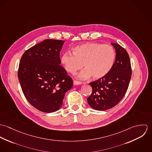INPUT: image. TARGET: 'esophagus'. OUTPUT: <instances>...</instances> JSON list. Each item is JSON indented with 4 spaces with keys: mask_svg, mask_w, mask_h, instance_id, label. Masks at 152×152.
I'll use <instances>...</instances> for the list:
<instances>
[{
    "mask_svg": "<svg viewBox=\"0 0 152 152\" xmlns=\"http://www.w3.org/2000/svg\"><path fill=\"white\" fill-rule=\"evenodd\" d=\"M73 83H74V85H75V86L81 85V84H82V83H81V82H80V81H76V80H74V82H73Z\"/></svg>",
    "mask_w": 152,
    "mask_h": 152,
    "instance_id": "esophagus-1",
    "label": "esophagus"
}]
</instances>
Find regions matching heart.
<instances>
[{
	"instance_id": "obj_1",
	"label": "heart",
	"mask_w": 152,
	"mask_h": 152,
	"mask_svg": "<svg viewBox=\"0 0 152 152\" xmlns=\"http://www.w3.org/2000/svg\"><path fill=\"white\" fill-rule=\"evenodd\" d=\"M115 60L113 48L108 44L89 43L76 46L73 54L66 52L61 58L65 70L72 74L84 66L86 68L78 75L81 79L92 76L95 80L104 77L112 69Z\"/></svg>"
}]
</instances>
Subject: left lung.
Here are the masks:
<instances>
[{"mask_svg":"<svg viewBox=\"0 0 152 152\" xmlns=\"http://www.w3.org/2000/svg\"><path fill=\"white\" fill-rule=\"evenodd\" d=\"M111 44L116 51L112 69L104 77L89 83L92 92L87 102L95 110H105L116 105L125 96L130 83L132 68L128 53L119 44Z\"/></svg>","mask_w":152,"mask_h":152,"instance_id":"8db88e82","label":"left lung"}]
</instances>
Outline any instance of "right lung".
Returning <instances> with one entry per match:
<instances>
[{
  "label": "right lung",
  "instance_id": "1",
  "mask_svg": "<svg viewBox=\"0 0 152 152\" xmlns=\"http://www.w3.org/2000/svg\"><path fill=\"white\" fill-rule=\"evenodd\" d=\"M63 40L47 39L26 50L22 56L18 78L29 103L46 113L62 106L65 93L73 86L61 65L60 52Z\"/></svg>",
  "mask_w": 152,
  "mask_h": 152
}]
</instances>
